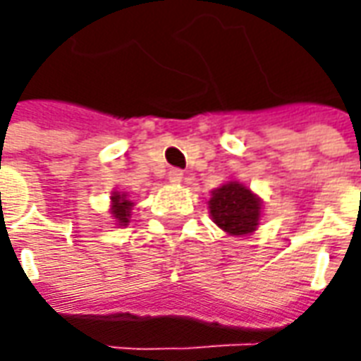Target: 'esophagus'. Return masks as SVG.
I'll return each mask as SVG.
<instances>
[{"mask_svg":"<svg viewBox=\"0 0 361 361\" xmlns=\"http://www.w3.org/2000/svg\"><path fill=\"white\" fill-rule=\"evenodd\" d=\"M169 180H171L173 185H178V183H183V171H178V169H173V171L169 173Z\"/></svg>","mask_w":361,"mask_h":361,"instance_id":"34e87169","label":"esophagus"}]
</instances>
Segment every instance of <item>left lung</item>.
Returning a JSON list of instances; mask_svg holds the SVG:
<instances>
[{
  "label": "left lung",
  "mask_w": 361,
  "mask_h": 361,
  "mask_svg": "<svg viewBox=\"0 0 361 361\" xmlns=\"http://www.w3.org/2000/svg\"><path fill=\"white\" fill-rule=\"evenodd\" d=\"M209 215L231 237H247L257 231L263 216V201L241 180L231 178L211 190Z\"/></svg>",
  "instance_id": "obj_1"
}]
</instances>
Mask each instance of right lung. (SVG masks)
Returning <instances> with one entry per match:
<instances>
[{"instance_id": "obj_1", "label": "right lung", "mask_w": 361, "mask_h": 361, "mask_svg": "<svg viewBox=\"0 0 361 361\" xmlns=\"http://www.w3.org/2000/svg\"><path fill=\"white\" fill-rule=\"evenodd\" d=\"M132 207H134V202L128 199V192L112 190V195H110V215H112L114 225L126 227L130 223Z\"/></svg>"}]
</instances>
